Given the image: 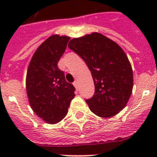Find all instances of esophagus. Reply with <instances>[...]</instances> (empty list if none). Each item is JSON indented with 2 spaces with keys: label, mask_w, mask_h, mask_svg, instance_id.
<instances>
[{
  "label": "esophagus",
  "mask_w": 157,
  "mask_h": 157,
  "mask_svg": "<svg viewBox=\"0 0 157 157\" xmlns=\"http://www.w3.org/2000/svg\"><path fill=\"white\" fill-rule=\"evenodd\" d=\"M73 85H74V86L75 87L76 89H78V82L77 81H75L74 82H73Z\"/></svg>",
  "instance_id": "esophagus-1"
}]
</instances>
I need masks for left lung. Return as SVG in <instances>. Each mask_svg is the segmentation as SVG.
Segmentation results:
<instances>
[{
  "label": "left lung",
  "mask_w": 157,
  "mask_h": 157,
  "mask_svg": "<svg viewBox=\"0 0 157 157\" xmlns=\"http://www.w3.org/2000/svg\"><path fill=\"white\" fill-rule=\"evenodd\" d=\"M68 47L86 62L92 74L95 93L86 100L100 117L116 116L127 105L133 90V71L120 45L99 33L73 38Z\"/></svg>",
  "instance_id": "left-lung-1"
}]
</instances>
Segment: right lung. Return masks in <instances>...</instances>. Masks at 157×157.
Masks as SVG:
<instances>
[{
	"label": "right lung",
	"mask_w": 157,
	"mask_h": 157,
	"mask_svg": "<svg viewBox=\"0 0 157 157\" xmlns=\"http://www.w3.org/2000/svg\"><path fill=\"white\" fill-rule=\"evenodd\" d=\"M70 37L50 36L37 48L27 72L26 88L31 109L49 124L61 121L75 97L74 86L66 81L57 63Z\"/></svg>",
	"instance_id": "add662e5"
}]
</instances>
